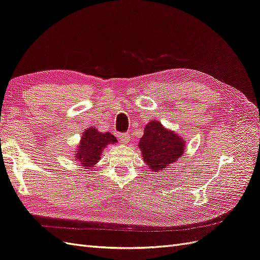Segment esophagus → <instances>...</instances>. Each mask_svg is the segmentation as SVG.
<instances>
[{
  "label": "esophagus",
  "mask_w": 260,
  "mask_h": 260,
  "mask_svg": "<svg viewBox=\"0 0 260 260\" xmlns=\"http://www.w3.org/2000/svg\"><path fill=\"white\" fill-rule=\"evenodd\" d=\"M119 139H120L121 143L127 144L130 141V135H128V133H119Z\"/></svg>",
  "instance_id": "obj_1"
}]
</instances>
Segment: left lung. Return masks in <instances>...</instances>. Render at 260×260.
<instances>
[{
	"label": "left lung",
	"mask_w": 260,
	"mask_h": 260,
	"mask_svg": "<svg viewBox=\"0 0 260 260\" xmlns=\"http://www.w3.org/2000/svg\"><path fill=\"white\" fill-rule=\"evenodd\" d=\"M185 140L176 132L163 127L159 121L153 120L144 128L139 147L145 164L152 172H162L184 155Z\"/></svg>",
	"instance_id": "obj_1"
}]
</instances>
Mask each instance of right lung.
<instances>
[{"label": "right lung", "instance_id": "obj_1", "mask_svg": "<svg viewBox=\"0 0 260 260\" xmlns=\"http://www.w3.org/2000/svg\"><path fill=\"white\" fill-rule=\"evenodd\" d=\"M117 139L109 132H100L96 128H87L84 131L80 141L75 158L85 170H90L98 160L101 154L108 144H115Z\"/></svg>", "mask_w": 260, "mask_h": 260}]
</instances>
